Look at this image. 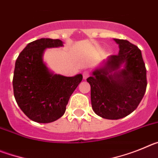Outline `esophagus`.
Returning a JSON list of instances; mask_svg holds the SVG:
<instances>
[{
  "label": "esophagus",
  "instance_id": "1",
  "mask_svg": "<svg viewBox=\"0 0 158 158\" xmlns=\"http://www.w3.org/2000/svg\"><path fill=\"white\" fill-rule=\"evenodd\" d=\"M82 75H83V77L85 78V79H86L87 77H89V75H90V73H89V70H85L84 71L83 73H82Z\"/></svg>",
  "mask_w": 158,
  "mask_h": 158
}]
</instances>
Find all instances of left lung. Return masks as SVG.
<instances>
[{
	"mask_svg": "<svg viewBox=\"0 0 158 158\" xmlns=\"http://www.w3.org/2000/svg\"><path fill=\"white\" fill-rule=\"evenodd\" d=\"M114 40L119 47L118 54L110 56L104 67L87 78L93 111L107 119L122 118L133 112L147 85L146 69L139 47L127 40ZM122 64L125 67L119 71Z\"/></svg>",
	"mask_w": 158,
	"mask_h": 158,
	"instance_id": "1",
	"label": "left lung"
}]
</instances>
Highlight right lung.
<instances>
[{"instance_id": "add662e5", "label": "right lung", "mask_w": 158, "mask_h": 158, "mask_svg": "<svg viewBox=\"0 0 158 158\" xmlns=\"http://www.w3.org/2000/svg\"><path fill=\"white\" fill-rule=\"evenodd\" d=\"M62 46L60 40H37L28 43L16 61L14 96L23 112L35 122L48 123L61 118L69 97L82 81L81 74L71 77L54 75L43 63L46 48Z\"/></svg>"}]
</instances>
